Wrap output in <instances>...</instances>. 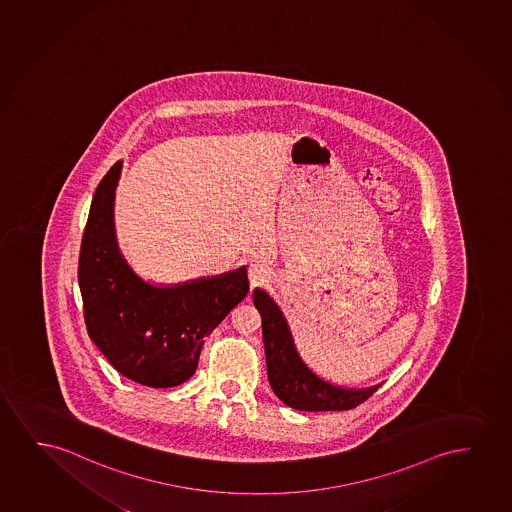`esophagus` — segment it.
I'll return each mask as SVG.
<instances>
[{
	"mask_svg": "<svg viewBox=\"0 0 512 512\" xmlns=\"http://www.w3.org/2000/svg\"><path fill=\"white\" fill-rule=\"evenodd\" d=\"M248 278H250V285L252 288L260 287V285H266L271 280V271L269 267L260 264V262H252L248 266Z\"/></svg>",
	"mask_w": 512,
	"mask_h": 512,
	"instance_id": "obj_1",
	"label": "esophagus"
}]
</instances>
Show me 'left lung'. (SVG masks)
<instances>
[{
  "label": "left lung",
  "mask_w": 512,
  "mask_h": 512,
  "mask_svg": "<svg viewBox=\"0 0 512 512\" xmlns=\"http://www.w3.org/2000/svg\"><path fill=\"white\" fill-rule=\"evenodd\" d=\"M253 304L262 316L267 379L274 395L299 411H348L369 399L381 385L343 388L311 371L295 348L287 318L273 297L262 288L253 290Z\"/></svg>",
  "instance_id": "left-lung-1"
}]
</instances>
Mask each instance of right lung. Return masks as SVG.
Returning <instances> with one entry per match:
<instances>
[{"label":"right lung","instance_id":"right-lung-1","mask_svg":"<svg viewBox=\"0 0 512 512\" xmlns=\"http://www.w3.org/2000/svg\"><path fill=\"white\" fill-rule=\"evenodd\" d=\"M122 161L92 197L78 259L87 332L117 371L140 385H182L196 372L204 337L245 299L246 267L154 285L134 273L115 234L113 204Z\"/></svg>","mask_w":512,"mask_h":512}]
</instances>
